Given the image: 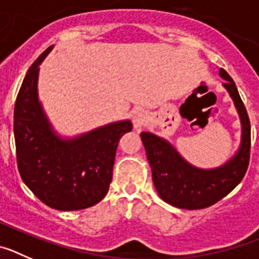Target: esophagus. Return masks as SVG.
<instances>
[{
	"label": "esophagus",
	"mask_w": 259,
	"mask_h": 259,
	"mask_svg": "<svg viewBox=\"0 0 259 259\" xmlns=\"http://www.w3.org/2000/svg\"><path fill=\"white\" fill-rule=\"evenodd\" d=\"M132 123H134V128L136 131H140L141 128L148 123V114L144 110H139L132 116Z\"/></svg>",
	"instance_id": "1"
}]
</instances>
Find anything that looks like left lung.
I'll return each mask as SVG.
<instances>
[{
	"label": "left lung",
	"mask_w": 259,
	"mask_h": 259,
	"mask_svg": "<svg viewBox=\"0 0 259 259\" xmlns=\"http://www.w3.org/2000/svg\"><path fill=\"white\" fill-rule=\"evenodd\" d=\"M219 76L232 98L241 124V140L235 154L214 168H200L189 163L168 140L152 132H141V141L152 168L153 184L164 202L179 209H205L226 197L242 180L249 164L250 122L239 91L227 71Z\"/></svg>",
	"instance_id": "left-lung-1"
}]
</instances>
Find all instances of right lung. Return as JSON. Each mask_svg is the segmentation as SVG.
<instances>
[{
  "label": "right lung",
  "mask_w": 259,
  "mask_h": 259,
  "mask_svg": "<svg viewBox=\"0 0 259 259\" xmlns=\"http://www.w3.org/2000/svg\"><path fill=\"white\" fill-rule=\"evenodd\" d=\"M48 48L27 71L14 109L18 168L24 184L52 209L74 211L98 203L109 192L120 137L131 120H118L74 137L61 136L38 98V66Z\"/></svg>",
  "instance_id": "1"
}]
</instances>
